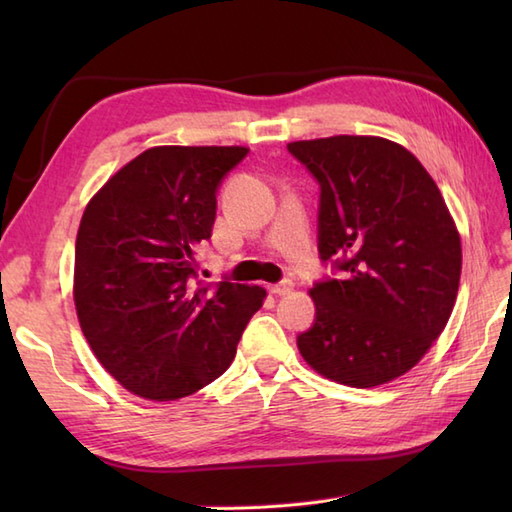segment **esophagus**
Wrapping results in <instances>:
<instances>
[{"mask_svg": "<svg viewBox=\"0 0 512 512\" xmlns=\"http://www.w3.org/2000/svg\"><path fill=\"white\" fill-rule=\"evenodd\" d=\"M292 288H295V284H292L290 279H284L281 281V284H275V286H270L268 290L273 292V295H277V297H284V295H290L292 292Z\"/></svg>", "mask_w": 512, "mask_h": 512, "instance_id": "1", "label": "esophagus"}]
</instances>
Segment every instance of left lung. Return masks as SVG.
I'll return each instance as SVG.
<instances>
[{"mask_svg":"<svg viewBox=\"0 0 512 512\" xmlns=\"http://www.w3.org/2000/svg\"><path fill=\"white\" fill-rule=\"evenodd\" d=\"M321 187L319 253L341 279L310 288L314 325L297 347L347 387L407 374L447 328L462 273L460 233L420 160L380 136L288 143Z\"/></svg>","mask_w":512,"mask_h":512,"instance_id":"obj_1","label":"left lung"}]
</instances>
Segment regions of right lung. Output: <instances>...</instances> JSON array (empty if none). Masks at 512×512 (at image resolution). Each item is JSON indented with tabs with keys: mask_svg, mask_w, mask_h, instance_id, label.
Returning <instances> with one entry per match:
<instances>
[{
	"mask_svg": "<svg viewBox=\"0 0 512 512\" xmlns=\"http://www.w3.org/2000/svg\"><path fill=\"white\" fill-rule=\"evenodd\" d=\"M248 147H151L92 195L74 250V306L94 356L127 391L191 396L233 363L262 286L195 281L217 184Z\"/></svg>",
	"mask_w": 512,
	"mask_h": 512,
	"instance_id": "1",
	"label": "right lung"
}]
</instances>
